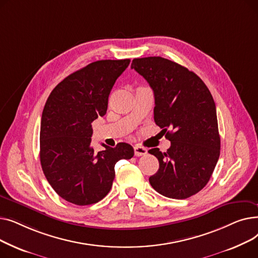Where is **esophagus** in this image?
<instances>
[{
	"label": "esophagus",
	"instance_id": "1",
	"mask_svg": "<svg viewBox=\"0 0 258 258\" xmlns=\"http://www.w3.org/2000/svg\"><path fill=\"white\" fill-rule=\"evenodd\" d=\"M146 153H147V150H146L145 147H143L141 145H138V144L134 146V154H135V156H136V157L143 156Z\"/></svg>",
	"mask_w": 258,
	"mask_h": 258
}]
</instances>
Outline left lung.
<instances>
[{"label": "left lung", "instance_id": "obj_1", "mask_svg": "<svg viewBox=\"0 0 258 258\" xmlns=\"http://www.w3.org/2000/svg\"><path fill=\"white\" fill-rule=\"evenodd\" d=\"M131 68L153 89L155 122L171 143L166 153L159 148L148 151L159 161L151 185L170 199L183 200L198 194L208 183L221 150L210 91L196 73L163 57L135 58Z\"/></svg>", "mask_w": 258, "mask_h": 258}]
</instances>
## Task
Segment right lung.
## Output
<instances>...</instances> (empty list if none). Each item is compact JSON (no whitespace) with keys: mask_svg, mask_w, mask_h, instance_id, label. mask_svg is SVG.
<instances>
[{"mask_svg":"<svg viewBox=\"0 0 258 258\" xmlns=\"http://www.w3.org/2000/svg\"><path fill=\"white\" fill-rule=\"evenodd\" d=\"M130 59L97 60L53 89L46 101L39 133V158L45 177L55 192L72 204L101 201L111 190L115 164L131 159L134 148L124 142L94 152L91 123L107 110L108 95Z\"/></svg>","mask_w":258,"mask_h":258,"instance_id":"obj_1","label":"right lung"}]
</instances>
